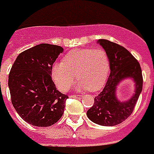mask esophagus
I'll use <instances>...</instances> for the list:
<instances>
[{"mask_svg":"<svg viewBox=\"0 0 154 154\" xmlns=\"http://www.w3.org/2000/svg\"><path fill=\"white\" fill-rule=\"evenodd\" d=\"M71 97H74V98H81L82 97V96L81 95H72L71 96Z\"/></svg>","mask_w":154,"mask_h":154,"instance_id":"obj_1","label":"esophagus"}]
</instances>
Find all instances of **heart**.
<instances>
[{"instance_id": "obj_1", "label": "heart", "mask_w": 154, "mask_h": 154, "mask_svg": "<svg viewBox=\"0 0 154 154\" xmlns=\"http://www.w3.org/2000/svg\"><path fill=\"white\" fill-rule=\"evenodd\" d=\"M110 71L108 55L103 49H76L65 56L64 62L52 66V78L59 90L67 91L74 79L79 80L77 88L95 92L103 88Z\"/></svg>"}]
</instances>
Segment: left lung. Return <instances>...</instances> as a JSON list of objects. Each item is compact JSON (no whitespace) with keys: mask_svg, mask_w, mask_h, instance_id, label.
Returning a JSON list of instances; mask_svg holds the SVG:
<instances>
[{"mask_svg":"<svg viewBox=\"0 0 154 154\" xmlns=\"http://www.w3.org/2000/svg\"><path fill=\"white\" fill-rule=\"evenodd\" d=\"M97 42L108 55L111 72L105 87L95 97L94 104L87 115L92 122L99 125H118L132 114L136 106L143 89L142 70L139 62L123 47L105 39ZM127 78H132L135 82V93L129 100L121 102L116 96V87Z\"/></svg>","mask_w":154,"mask_h":154,"instance_id":"1","label":"left lung"}]
</instances>
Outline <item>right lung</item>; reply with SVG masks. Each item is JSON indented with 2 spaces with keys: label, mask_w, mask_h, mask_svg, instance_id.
Instances as JSON below:
<instances>
[{
  "label": "right lung",
  "mask_w": 154,
  "mask_h": 154,
  "mask_svg": "<svg viewBox=\"0 0 154 154\" xmlns=\"http://www.w3.org/2000/svg\"><path fill=\"white\" fill-rule=\"evenodd\" d=\"M63 48L39 44L18 55L9 73L11 99L24 121L36 127L53 125L62 118L68 96L57 89L52 65Z\"/></svg>",
  "instance_id": "obj_1"
}]
</instances>
